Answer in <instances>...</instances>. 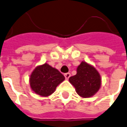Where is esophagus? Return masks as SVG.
<instances>
[{
    "label": "esophagus",
    "mask_w": 127,
    "mask_h": 127,
    "mask_svg": "<svg viewBox=\"0 0 127 127\" xmlns=\"http://www.w3.org/2000/svg\"><path fill=\"white\" fill-rule=\"evenodd\" d=\"M64 76H65V79H68L71 76L70 73H65Z\"/></svg>",
    "instance_id": "esophagus-1"
}]
</instances>
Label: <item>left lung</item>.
<instances>
[{"label": "left lung", "mask_w": 127, "mask_h": 127, "mask_svg": "<svg viewBox=\"0 0 127 127\" xmlns=\"http://www.w3.org/2000/svg\"><path fill=\"white\" fill-rule=\"evenodd\" d=\"M76 93L81 97L89 98L95 95L101 85V75L91 65L81 62L77 68V73L69 77Z\"/></svg>", "instance_id": "obj_1"}]
</instances>
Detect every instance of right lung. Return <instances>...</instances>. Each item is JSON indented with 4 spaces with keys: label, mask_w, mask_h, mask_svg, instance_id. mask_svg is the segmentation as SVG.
Masks as SVG:
<instances>
[{
    "label": "right lung",
    "mask_w": 127,
    "mask_h": 127,
    "mask_svg": "<svg viewBox=\"0 0 127 127\" xmlns=\"http://www.w3.org/2000/svg\"><path fill=\"white\" fill-rule=\"evenodd\" d=\"M64 79V76L57 69L45 63L36 67L32 71L30 85L34 93L42 97H48L54 92L57 86Z\"/></svg>",
    "instance_id": "add662e5"
}]
</instances>
